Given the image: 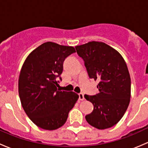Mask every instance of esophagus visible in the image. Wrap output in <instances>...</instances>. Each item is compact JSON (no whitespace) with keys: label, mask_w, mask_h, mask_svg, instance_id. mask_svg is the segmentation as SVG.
Segmentation results:
<instances>
[{"label":"esophagus","mask_w":148,"mask_h":148,"mask_svg":"<svg viewBox=\"0 0 148 148\" xmlns=\"http://www.w3.org/2000/svg\"><path fill=\"white\" fill-rule=\"evenodd\" d=\"M79 99L81 101H83L84 99V97L83 94H82V93L79 94Z\"/></svg>","instance_id":"esophagus-1"}]
</instances>
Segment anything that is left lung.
Segmentation results:
<instances>
[{"instance_id": "obj_1", "label": "left lung", "mask_w": 148, "mask_h": 148, "mask_svg": "<svg viewBox=\"0 0 148 148\" xmlns=\"http://www.w3.org/2000/svg\"><path fill=\"white\" fill-rule=\"evenodd\" d=\"M75 48L84 61L89 78L99 81L97 95H84L94 105L86 120L99 130L111 127L122 119L130 101L131 79L126 62L116 49L101 41Z\"/></svg>"}]
</instances>
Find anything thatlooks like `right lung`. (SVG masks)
I'll use <instances>...</instances> for the list:
<instances>
[{
  "label": "right lung",
  "instance_id": "right-lung-1",
  "mask_svg": "<svg viewBox=\"0 0 148 148\" xmlns=\"http://www.w3.org/2000/svg\"><path fill=\"white\" fill-rule=\"evenodd\" d=\"M73 46L44 43L26 57L18 78V94L25 112L38 127L54 130L63 126L79 99L74 92L57 89L65 58Z\"/></svg>",
  "mask_w": 148,
  "mask_h": 148
}]
</instances>
